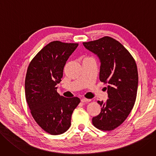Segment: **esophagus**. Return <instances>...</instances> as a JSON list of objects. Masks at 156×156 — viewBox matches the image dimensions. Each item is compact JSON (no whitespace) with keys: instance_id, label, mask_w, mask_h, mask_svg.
Here are the masks:
<instances>
[{"instance_id":"1","label":"esophagus","mask_w":156,"mask_h":156,"mask_svg":"<svg viewBox=\"0 0 156 156\" xmlns=\"http://www.w3.org/2000/svg\"><path fill=\"white\" fill-rule=\"evenodd\" d=\"M81 101H82V103H87V102L90 101V100L87 99V98H83V99L81 100Z\"/></svg>"}]
</instances>
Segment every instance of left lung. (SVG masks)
Returning <instances> with one entry per match:
<instances>
[{"instance_id": "left-lung-1", "label": "left lung", "mask_w": 156, "mask_h": 156, "mask_svg": "<svg viewBox=\"0 0 156 156\" xmlns=\"http://www.w3.org/2000/svg\"><path fill=\"white\" fill-rule=\"evenodd\" d=\"M99 57L100 80L108 84V99L98 101L101 112L92 119L96 128L111 131L118 127L128 117L136 99L138 73L134 58L124 46L110 37L83 43Z\"/></svg>"}]
</instances>
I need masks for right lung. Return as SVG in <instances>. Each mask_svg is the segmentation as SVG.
<instances>
[{
  "label": "right lung",
  "mask_w": 156,
  "mask_h": 156,
  "mask_svg": "<svg viewBox=\"0 0 156 156\" xmlns=\"http://www.w3.org/2000/svg\"><path fill=\"white\" fill-rule=\"evenodd\" d=\"M77 43L51 42L40 50L29 64L25 79L26 101L33 118L51 135L64 133L80 102L78 97L64 98L57 93L63 67Z\"/></svg>",
  "instance_id": "add662e5"
}]
</instances>
